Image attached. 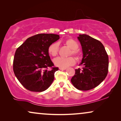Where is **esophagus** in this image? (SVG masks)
<instances>
[{
  "label": "esophagus",
  "instance_id": "1",
  "mask_svg": "<svg viewBox=\"0 0 121 121\" xmlns=\"http://www.w3.org/2000/svg\"><path fill=\"white\" fill-rule=\"evenodd\" d=\"M59 69L61 70H65L66 68H59Z\"/></svg>",
  "mask_w": 121,
  "mask_h": 121
}]
</instances>
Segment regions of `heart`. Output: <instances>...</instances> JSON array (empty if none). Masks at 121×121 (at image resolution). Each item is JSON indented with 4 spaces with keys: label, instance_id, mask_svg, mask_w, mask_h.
I'll use <instances>...</instances> for the list:
<instances>
[{
    "label": "heart",
    "instance_id": "heart-1",
    "mask_svg": "<svg viewBox=\"0 0 121 121\" xmlns=\"http://www.w3.org/2000/svg\"><path fill=\"white\" fill-rule=\"evenodd\" d=\"M65 43L67 45L72 49V51L70 52V55H73L75 56L76 58L79 59L80 58V53L78 50L79 47L78 43L72 39H68L65 41ZM59 51V44L57 42L52 43L49 46L48 48V52L52 56H56L58 54ZM53 62L57 67L59 68H65L69 66L73 65L75 64V59L73 57H59L55 58L53 60Z\"/></svg>",
    "mask_w": 121,
    "mask_h": 121
}]
</instances>
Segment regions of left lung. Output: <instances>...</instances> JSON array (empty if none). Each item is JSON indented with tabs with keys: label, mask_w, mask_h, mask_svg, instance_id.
Masks as SVG:
<instances>
[{
	"label": "left lung",
	"mask_w": 121,
	"mask_h": 121,
	"mask_svg": "<svg viewBox=\"0 0 121 121\" xmlns=\"http://www.w3.org/2000/svg\"><path fill=\"white\" fill-rule=\"evenodd\" d=\"M82 47V68L75 69L71 79L74 86L82 91L97 86L106 77L108 71V57L102 43L87 35L78 37Z\"/></svg>",
	"instance_id": "obj_1"
}]
</instances>
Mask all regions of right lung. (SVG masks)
<instances>
[{
  "instance_id": "right-lung-1",
  "label": "right lung",
  "mask_w": 121,
  "mask_h": 121,
  "mask_svg": "<svg viewBox=\"0 0 121 121\" xmlns=\"http://www.w3.org/2000/svg\"><path fill=\"white\" fill-rule=\"evenodd\" d=\"M59 39L55 34H40L28 38L16 50L13 70L27 90L42 92L50 86L58 70L51 60L48 48Z\"/></svg>"
}]
</instances>
